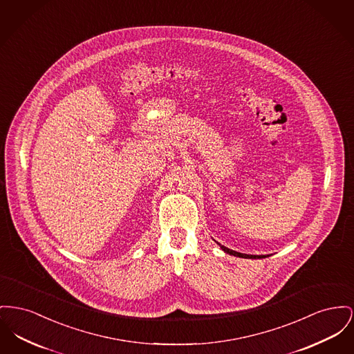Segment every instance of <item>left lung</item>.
<instances>
[{"label": "left lung", "instance_id": "left-lung-1", "mask_svg": "<svg viewBox=\"0 0 354 354\" xmlns=\"http://www.w3.org/2000/svg\"><path fill=\"white\" fill-rule=\"evenodd\" d=\"M221 248H222V250L225 251V252H227V254H230V255H235V257H241V258H265L266 255H248V254H241V252H236V251H234V250H230L227 249V248H225V246H222L221 245Z\"/></svg>", "mask_w": 354, "mask_h": 354}]
</instances>
